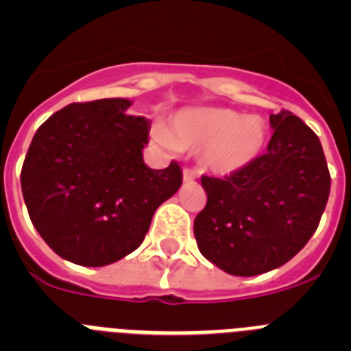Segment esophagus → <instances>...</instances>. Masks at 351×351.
<instances>
[{
	"mask_svg": "<svg viewBox=\"0 0 351 351\" xmlns=\"http://www.w3.org/2000/svg\"><path fill=\"white\" fill-rule=\"evenodd\" d=\"M182 179H184L186 182L195 181V179H197V172H195V170H191V169H184V170H182Z\"/></svg>",
	"mask_w": 351,
	"mask_h": 351,
	"instance_id": "esophagus-1",
	"label": "esophagus"
}]
</instances>
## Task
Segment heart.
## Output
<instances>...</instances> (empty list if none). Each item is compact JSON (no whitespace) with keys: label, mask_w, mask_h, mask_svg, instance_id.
Listing matches in <instances>:
<instances>
[{"label":"heart","mask_w":351,"mask_h":351,"mask_svg":"<svg viewBox=\"0 0 351 351\" xmlns=\"http://www.w3.org/2000/svg\"><path fill=\"white\" fill-rule=\"evenodd\" d=\"M165 144L179 149L202 147V163L218 176H232L251 165L262 153L267 126L258 116H243L232 108L195 107L172 117Z\"/></svg>","instance_id":"heart-1"}]
</instances>
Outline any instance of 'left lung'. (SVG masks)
<instances>
[{"instance_id":"obj_1","label":"left lung","mask_w":351,"mask_h":351,"mask_svg":"<svg viewBox=\"0 0 351 351\" xmlns=\"http://www.w3.org/2000/svg\"><path fill=\"white\" fill-rule=\"evenodd\" d=\"M267 153L225 178L202 176L207 204L195 218L198 250L234 276L281 267L318 228L330 193L320 138L288 110L271 114Z\"/></svg>"}]
</instances>
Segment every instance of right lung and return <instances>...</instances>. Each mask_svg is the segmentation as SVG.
<instances>
[{
    "instance_id": "obj_1",
    "label": "right lung",
    "mask_w": 351,
    "mask_h": 351,
    "mask_svg": "<svg viewBox=\"0 0 351 351\" xmlns=\"http://www.w3.org/2000/svg\"><path fill=\"white\" fill-rule=\"evenodd\" d=\"M126 98L70 104L31 141L21 172L33 226L61 258L104 267L137 250L153 214L182 184L181 167L149 169L151 123Z\"/></svg>"
}]
</instances>
